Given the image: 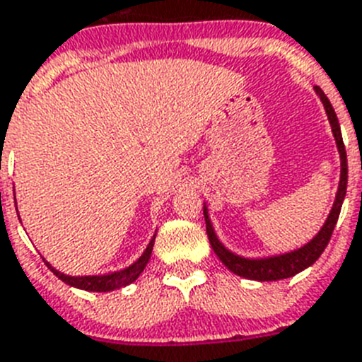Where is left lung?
Segmentation results:
<instances>
[{"label": "left lung", "mask_w": 362, "mask_h": 362, "mask_svg": "<svg viewBox=\"0 0 362 362\" xmlns=\"http://www.w3.org/2000/svg\"><path fill=\"white\" fill-rule=\"evenodd\" d=\"M317 96L320 98L322 105H325L326 116H328L329 125H332V133L335 138V146L339 151V158H341V178H339V187L337 193H335V200H333V206L329 209L328 218L325 220L322 228L319 229V233L312 238L310 242H306L304 246L297 247V250L286 251L281 255H269V257H257V259H250V257H242L233 253L231 250L220 242V238L216 237L215 228L211 224V218H209V213H207V206L204 202V216H206V229L207 237L211 242L213 251L216 253L222 264L231 273L238 276H244V279H250V281H259V282H269V281H281V279H290V276L297 275V273L304 272L306 268H310L313 262L320 257V253L325 251V247L328 246L329 238H332L333 228L337 224L339 213H341L342 202H344V197H346V184H348V162H346V149H344V142H342L341 134V125H339L337 115L333 111L332 103L326 98V94L320 90V87H315Z\"/></svg>", "instance_id": "obj_1"}]
</instances>
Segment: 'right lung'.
Returning a JSON list of instances; mask_svg holds the SVG:
<instances>
[{
	"mask_svg": "<svg viewBox=\"0 0 362 362\" xmlns=\"http://www.w3.org/2000/svg\"><path fill=\"white\" fill-rule=\"evenodd\" d=\"M155 238H156V233L153 235V238L149 240V244H147L146 251H144L142 255H140V259L134 260L131 266L120 269V272L105 273V275H81V276L65 275V273H62V272H58L56 268H52V266H50V264L47 262L45 259H43V260H45L47 268L54 273L59 281H64L65 284L72 286V288H78V290L102 291V293H103V291L120 290V288H125V286H129L131 282L136 281L138 276H140V273L146 269L147 262H149L151 251H153V244H155Z\"/></svg>",
	"mask_w": 362,
	"mask_h": 362,
	"instance_id": "obj_1",
	"label": "right lung"
}]
</instances>
